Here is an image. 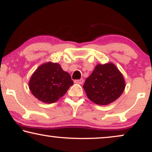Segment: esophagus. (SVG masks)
I'll return each instance as SVG.
<instances>
[{
    "mask_svg": "<svg viewBox=\"0 0 152 152\" xmlns=\"http://www.w3.org/2000/svg\"><path fill=\"white\" fill-rule=\"evenodd\" d=\"M83 81H84V80H83V78H81V79H79V80H76V81H75L76 83H80V84H82V83H83Z\"/></svg>",
    "mask_w": 152,
    "mask_h": 152,
    "instance_id": "34e87169",
    "label": "esophagus"
}]
</instances>
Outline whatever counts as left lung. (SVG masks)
I'll return each mask as SVG.
<instances>
[{
  "label": "left lung",
  "instance_id": "1",
  "mask_svg": "<svg viewBox=\"0 0 152 152\" xmlns=\"http://www.w3.org/2000/svg\"><path fill=\"white\" fill-rule=\"evenodd\" d=\"M83 87L91 101L99 105H107L121 95L125 82L113 64H98Z\"/></svg>",
  "mask_w": 152,
  "mask_h": 152
}]
</instances>
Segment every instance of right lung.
Returning a JSON list of instances; mask_svg holds the SVG:
<instances>
[{
  "label": "right lung",
  "mask_w": 152,
  "mask_h": 152,
  "mask_svg": "<svg viewBox=\"0 0 152 152\" xmlns=\"http://www.w3.org/2000/svg\"><path fill=\"white\" fill-rule=\"evenodd\" d=\"M73 83L70 74L59 64L48 62L36 69L31 78L29 88L36 98L51 104L62 97Z\"/></svg>",
  "instance_id": "add662e5"
}]
</instances>
